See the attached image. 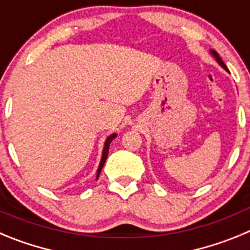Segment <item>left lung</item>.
<instances>
[{"label": "left lung", "instance_id": "obj_1", "mask_svg": "<svg viewBox=\"0 0 250 250\" xmlns=\"http://www.w3.org/2000/svg\"><path fill=\"white\" fill-rule=\"evenodd\" d=\"M210 54L213 55V56H214V59L216 60V62L219 63V65L222 66L223 68H224L225 71H228V72H229V70H228V68H227V66H225V63L223 62V60L220 59V56H219V55H218V52H216V51H214V50H210Z\"/></svg>", "mask_w": 250, "mask_h": 250}]
</instances>
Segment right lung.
<instances>
[{"label": "right lung", "instance_id": "1", "mask_svg": "<svg viewBox=\"0 0 250 250\" xmlns=\"http://www.w3.org/2000/svg\"><path fill=\"white\" fill-rule=\"evenodd\" d=\"M116 138V134H111L110 136H107V139L105 140V144H104V150H103V156H101V160H100V165L98 167V173H96V179L99 178L101 173V169H103L104 164H105L106 159H107V154H109V146H110V143H111L114 139Z\"/></svg>", "mask_w": 250, "mask_h": 250}]
</instances>
